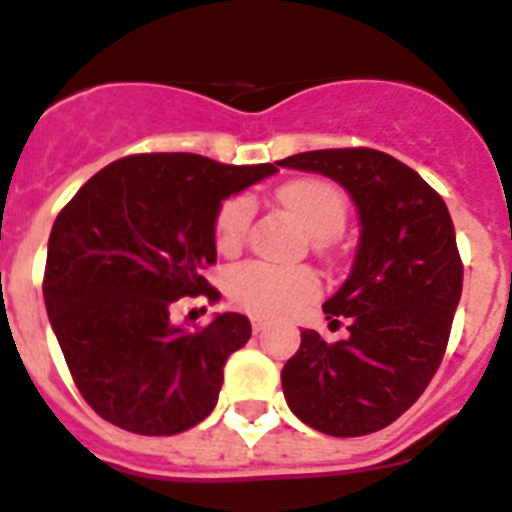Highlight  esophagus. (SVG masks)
Returning a JSON list of instances; mask_svg holds the SVG:
<instances>
[{"label":"esophagus","instance_id":"obj_1","mask_svg":"<svg viewBox=\"0 0 512 512\" xmlns=\"http://www.w3.org/2000/svg\"><path fill=\"white\" fill-rule=\"evenodd\" d=\"M249 321H252V331H255V334H260V331L268 328V318H263V315H252Z\"/></svg>","mask_w":512,"mask_h":512}]
</instances>
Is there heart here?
<instances>
[{
	"mask_svg": "<svg viewBox=\"0 0 512 512\" xmlns=\"http://www.w3.org/2000/svg\"><path fill=\"white\" fill-rule=\"evenodd\" d=\"M278 202L318 244H326L344 228L347 197L339 186L323 178H297L278 189ZM252 202L242 194L228 197L213 220L218 252L231 255L247 239ZM321 284L310 268H281L268 263L236 265L226 278L228 299L255 315H286L318 294Z\"/></svg>",
	"mask_w": 512,
	"mask_h": 512,
	"instance_id": "obj_1",
	"label": "heart"
}]
</instances>
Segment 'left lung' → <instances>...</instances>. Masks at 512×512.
<instances>
[{"label": "left lung", "mask_w": 512, "mask_h": 512, "mask_svg": "<svg viewBox=\"0 0 512 512\" xmlns=\"http://www.w3.org/2000/svg\"><path fill=\"white\" fill-rule=\"evenodd\" d=\"M276 165L339 181L363 223L350 278L323 305L331 326L347 321L350 334L326 342L305 328L281 371L284 397L315 431L373 434L421 397L447 352L463 292L450 210L413 168L378 149H315Z\"/></svg>", "instance_id": "1"}]
</instances>
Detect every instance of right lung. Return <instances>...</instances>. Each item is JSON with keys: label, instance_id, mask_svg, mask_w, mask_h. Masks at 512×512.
<instances>
[{"label": "right lung", "instance_id": "1", "mask_svg": "<svg viewBox=\"0 0 512 512\" xmlns=\"http://www.w3.org/2000/svg\"><path fill=\"white\" fill-rule=\"evenodd\" d=\"M276 165H223L191 152L128 155L91 176L49 234L44 302L70 376L91 410L141 436H173L213 413L228 355L252 336L244 315L170 323L181 297L220 292L213 220L234 191Z\"/></svg>", "mask_w": 512, "mask_h": 512}]
</instances>
